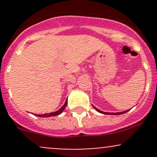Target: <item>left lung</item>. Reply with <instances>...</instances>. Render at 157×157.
Masks as SVG:
<instances>
[{
    "label": "left lung",
    "instance_id": "8db88e82",
    "mask_svg": "<svg viewBox=\"0 0 157 157\" xmlns=\"http://www.w3.org/2000/svg\"><path fill=\"white\" fill-rule=\"evenodd\" d=\"M92 106L94 108L95 110L96 111H98V112L101 113H103V114H109V115H120V114H122V113H125L126 112H128V111H130V110H127V111H121V112H117V113H111V112H105V111H100V110L97 109L95 106H94L92 105Z\"/></svg>",
    "mask_w": 157,
    "mask_h": 157
}]
</instances>
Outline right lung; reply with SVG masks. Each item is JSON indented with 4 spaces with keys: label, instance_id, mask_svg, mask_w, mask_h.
I'll return each mask as SVG.
<instances>
[{
    "label": "right lung",
    "instance_id": "obj_1",
    "mask_svg": "<svg viewBox=\"0 0 157 157\" xmlns=\"http://www.w3.org/2000/svg\"><path fill=\"white\" fill-rule=\"evenodd\" d=\"M67 101L68 100H66V102H65V104L63 105L62 106V107L60 108V109L57 110V111H55V112H52V113H44V114H35V116H37V117H54V116H57V115H59L63 111V110L65 109V108H66V105H67Z\"/></svg>",
    "mask_w": 157,
    "mask_h": 157
}]
</instances>
